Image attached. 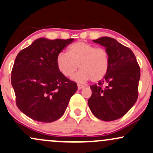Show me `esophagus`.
Wrapping results in <instances>:
<instances>
[{
    "label": "esophagus",
    "mask_w": 153,
    "mask_h": 153,
    "mask_svg": "<svg viewBox=\"0 0 153 153\" xmlns=\"http://www.w3.org/2000/svg\"><path fill=\"white\" fill-rule=\"evenodd\" d=\"M77 86H78V89H79V90L82 89V88L84 87V86H83V85H80V84H78V85H77Z\"/></svg>",
    "instance_id": "34e87169"
}]
</instances>
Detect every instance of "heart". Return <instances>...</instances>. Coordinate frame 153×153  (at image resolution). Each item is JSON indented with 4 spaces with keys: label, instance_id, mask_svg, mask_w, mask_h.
I'll use <instances>...</instances> for the list:
<instances>
[{
    "label": "heart",
    "instance_id": "heart-1",
    "mask_svg": "<svg viewBox=\"0 0 153 153\" xmlns=\"http://www.w3.org/2000/svg\"><path fill=\"white\" fill-rule=\"evenodd\" d=\"M56 65L66 77L72 76L79 68L81 71L74 76V80L85 82L90 79L92 82H98L108 72L109 56L104 48L78 42L69 47L68 54L61 52L58 54Z\"/></svg>",
    "mask_w": 153,
    "mask_h": 153
}]
</instances>
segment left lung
Returning a JSON list of instances; mask_svg holds the SVG:
<instances>
[{
    "label": "left lung",
    "mask_w": 153,
    "mask_h": 153,
    "mask_svg": "<svg viewBox=\"0 0 153 153\" xmlns=\"http://www.w3.org/2000/svg\"><path fill=\"white\" fill-rule=\"evenodd\" d=\"M93 41L105 48L109 56V68L105 76L99 84L90 86L92 94L88 100V106L92 114L100 120H117L123 116L136 102L140 67L131 49L116 39L101 37Z\"/></svg>",
    "instance_id": "left-lung-1"
}]
</instances>
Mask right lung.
Returning a JSON list of instances; mask_svg holds the SVG:
<instances>
[{"label":"right lung","mask_w":153,"mask_h":153,"mask_svg":"<svg viewBox=\"0 0 153 153\" xmlns=\"http://www.w3.org/2000/svg\"><path fill=\"white\" fill-rule=\"evenodd\" d=\"M74 39L39 38L19 52L11 84L18 108L34 120L55 121L63 116L77 85L60 72L56 56Z\"/></svg>","instance_id":"right-lung-1"}]
</instances>
